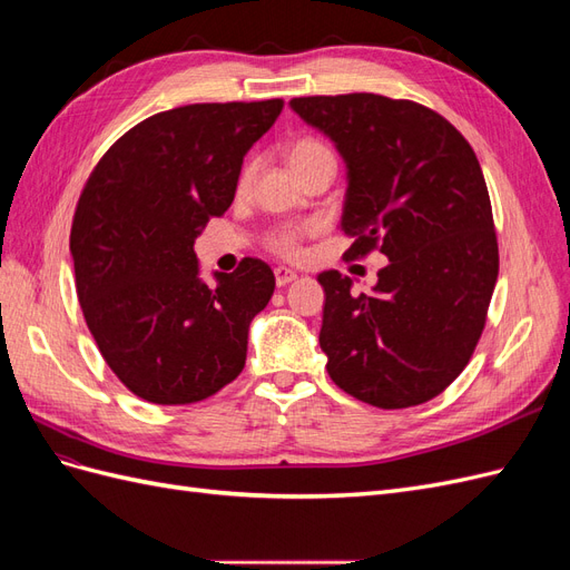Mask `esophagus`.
Listing matches in <instances>:
<instances>
[{
	"mask_svg": "<svg viewBox=\"0 0 570 570\" xmlns=\"http://www.w3.org/2000/svg\"><path fill=\"white\" fill-rule=\"evenodd\" d=\"M273 273H275V285H278V287L289 285L292 281L297 278V271H292V268H287V266H278Z\"/></svg>",
	"mask_w": 570,
	"mask_h": 570,
	"instance_id": "esophagus-1",
	"label": "esophagus"
}]
</instances>
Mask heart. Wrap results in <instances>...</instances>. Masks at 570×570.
<instances>
[{
	"label": "heart",
	"mask_w": 570,
	"mask_h": 570,
	"mask_svg": "<svg viewBox=\"0 0 570 570\" xmlns=\"http://www.w3.org/2000/svg\"><path fill=\"white\" fill-rule=\"evenodd\" d=\"M321 154H327V147L318 140H312V137H304V140H297L287 149V161L292 168H297L299 164L321 157ZM252 180V166H247L243 170V176H239V187H247ZM271 247L275 252H281L285 256H295L297 254V233L295 230H278L271 235Z\"/></svg>",
	"instance_id": "b5f03b06"
}]
</instances>
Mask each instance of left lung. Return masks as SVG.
Here are the masks:
<instances>
[{
	"label": "left lung",
	"mask_w": 570,
	"mask_h": 570,
	"mask_svg": "<svg viewBox=\"0 0 570 570\" xmlns=\"http://www.w3.org/2000/svg\"><path fill=\"white\" fill-rule=\"evenodd\" d=\"M289 109L331 137L347 170L340 230L354 243L344 256H387L371 295H352L337 271L318 273L327 375L381 409L433 400L469 364L499 273L475 151L409 99L297 97Z\"/></svg>",
	"instance_id": "1"
}]
</instances>
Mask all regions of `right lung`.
I'll list each match as a JSON object with an SVG mask.
<instances>
[{
    "mask_svg": "<svg viewBox=\"0 0 570 570\" xmlns=\"http://www.w3.org/2000/svg\"><path fill=\"white\" fill-rule=\"evenodd\" d=\"M283 99L154 114L85 185L71 256L85 323L109 368L151 404H193L245 368L249 325L275 278L262 258L202 281L195 237L235 199L245 154Z\"/></svg>",
    "mask_w": 570,
    "mask_h": 570,
    "instance_id": "1",
    "label": "right lung"
}]
</instances>
